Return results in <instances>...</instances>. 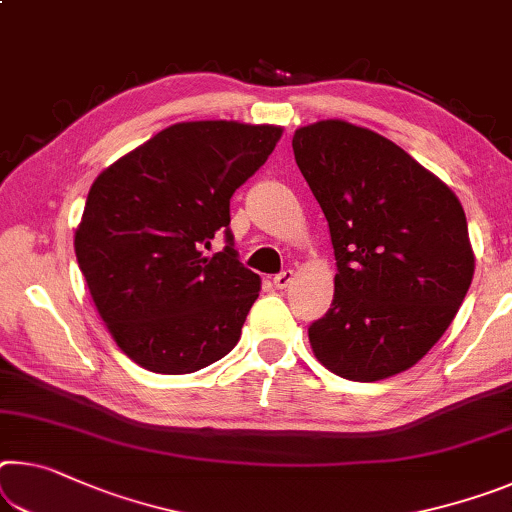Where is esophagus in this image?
Wrapping results in <instances>:
<instances>
[{
    "label": "esophagus",
    "instance_id": "1",
    "mask_svg": "<svg viewBox=\"0 0 512 512\" xmlns=\"http://www.w3.org/2000/svg\"><path fill=\"white\" fill-rule=\"evenodd\" d=\"M291 282H294V271H291V269L289 271H282V273H278L273 278V285L278 287V289H287Z\"/></svg>",
    "mask_w": 512,
    "mask_h": 512
}]
</instances>
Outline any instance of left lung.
<instances>
[{
  "label": "left lung",
  "instance_id": "obj_1",
  "mask_svg": "<svg viewBox=\"0 0 512 512\" xmlns=\"http://www.w3.org/2000/svg\"><path fill=\"white\" fill-rule=\"evenodd\" d=\"M291 145L337 259L330 310L307 330L316 360L358 383L396 376L437 344L472 285L460 200L367 127L321 120Z\"/></svg>",
  "mask_w": 512,
  "mask_h": 512
}]
</instances>
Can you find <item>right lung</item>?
<instances>
[{"mask_svg": "<svg viewBox=\"0 0 512 512\" xmlns=\"http://www.w3.org/2000/svg\"><path fill=\"white\" fill-rule=\"evenodd\" d=\"M280 136L275 125L177 123L97 175L77 262L111 337L143 369L193 373L237 346L262 280L234 250L230 198ZM218 231L228 246L205 256Z\"/></svg>", "mask_w": 512, "mask_h": 512, "instance_id": "obj_1", "label": "right lung"}]
</instances>
